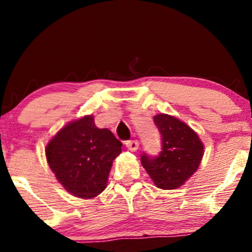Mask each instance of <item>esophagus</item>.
Wrapping results in <instances>:
<instances>
[{
    "label": "esophagus",
    "instance_id": "obj_1",
    "mask_svg": "<svg viewBox=\"0 0 252 252\" xmlns=\"http://www.w3.org/2000/svg\"><path fill=\"white\" fill-rule=\"evenodd\" d=\"M128 150H130L131 152H135L139 149V141L138 140H128L126 142Z\"/></svg>",
    "mask_w": 252,
    "mask_h": 252
}]
</instances>
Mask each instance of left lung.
<instances>
[{
	"instance_id": "obj_1",
	"label": "left lung",
	"mask_w": 252,
	"mask_h": 252,
	"mask_svg": "<svg viewBox=\"0 0 252 252\" xmlns=\"http://www.w3.org/2000/svg\"><path fill=\"white\" fill-rule=\"evenodd\" d=\"M154 123L161 134V151L154 157L144 152L141 163L156 187L177 189L196 172L204 145L190 126L174 117L158 114Z\"/></svg>"
}]
</instances>
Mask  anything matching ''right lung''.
<instances>
[{
  "label": "right lung",
  "instance_id": "add662e5",
  "mask_svg": "<svg viewBox=\"0 0 252 252\" xmlns=\"http://www.w3.org/2000/svg\"><path fill=\"white\" fill-rule=\"evenodd\" d=\"M122 142L108 129H98L93 116L61 129L46 147L47 162L67 191L91 199L105 190Z\"/></svg>",
  "mask_w": 252,
  "mask_h": 252
}]
</instances>
